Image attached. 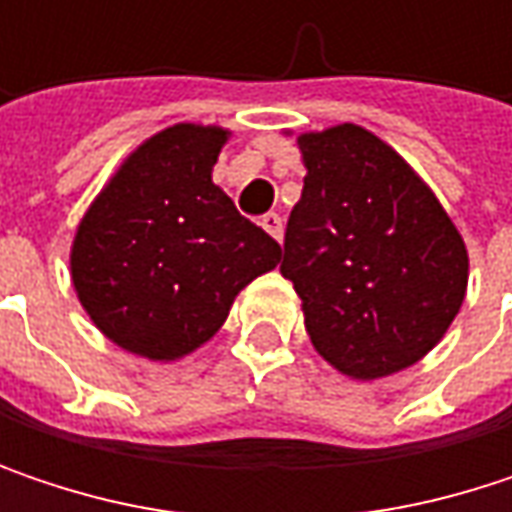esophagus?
<instances>
[{
	"label": "esophagus",
	"instance_id": "34e87169",
	"mask_svg": "<svg viewBox=\"0 0 512 512\" xmlns=\"http://www.w3.org/2000/svg\"><path fill=\"white\" fill-rule=\"evenodd\" d=\"M260 225H263V231H266L272 240H278V243H281V237H284V222H281V216H278V213H266V216L260 219Z\"/></svg>",
	"mask_w": 512,
	"mask_h": 512
}]
</instances>
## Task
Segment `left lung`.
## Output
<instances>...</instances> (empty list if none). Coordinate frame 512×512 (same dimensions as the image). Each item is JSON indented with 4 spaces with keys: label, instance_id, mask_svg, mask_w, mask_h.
I'll list each match as a JSON object with an SVG mask.
<instances>
[{
    "label": "left lung",
    "instance_id": "1",
    "mask_svg": "<svg viewBox=\"0 0 512 512\" xmlns=\"http://www.w3.org/2000/svg\"><path fill=\"white\" fill-rule=\"evenodd\" d=\"M305 186L281 275L338 373L373 382L427 356L468 287L462 234L424 177L358 124L296 136Z\"/></svg>",
    "mask_w": 512,
    "mask_h": 512
}]
</instances>
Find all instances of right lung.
Listing matches in <instances>:
<instances>
[{
    "label": "right lung",
    "mask_w": 512,
    "mask_h": 512,
    "mask_svg": "<svg viewBox=\"0 0 512 512\" xmlns=\"http://www.w3.org/2000/svg\"><path fill=\"white\" fill-rule=\"evenodd\" d=\"M231 130L174 124L127 156L85 210L70 281L121 350L177 361L228 320L237 293L281 263V246L213 183Z\"/></svg>",
    "instance_id": "obj_1"
}]
</instances>
